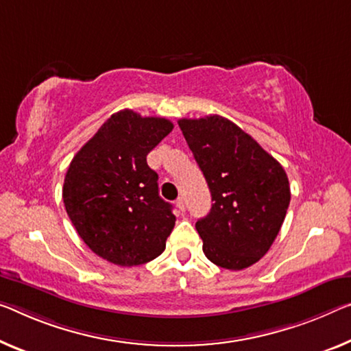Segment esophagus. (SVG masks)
<instances>
[{
    "label": "esophagus",
    "instance_id": "34e87169",
    "mask_svg": "<svg viewBox=\"0 0 351 351\" xmlns=\"http://www.w3.org/2000/svg\"><path fill=\"white\" fill-rule=\"evenodd\" d=\"M176 206H177V208L180 210L182 213L185 212V208H186V206H185V199H183V197H179V199H177V201H176Z\"/></svg>",
    "mask_w": 351,
    "mask_h": 351
}]
</instances>
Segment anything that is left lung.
I'll return each instance as SVG.
<instances>
[{"label": "left lung", "mask_w": 351, "mask_h": 351, "mask_svg": "<svg viewBox=\"0 0 351 351\" xmlns=\"http://www.w3.org/2000/svg\"><path fill=\"white\" fill-rule=\"evenodd\" d=\"M179 127L212 193L196 229L210 262L243 269L273 245L290 204L287 174L254 138L221 116L180 119Z\"/></svg>", "instance_id": "obj_1"}]
</instances>
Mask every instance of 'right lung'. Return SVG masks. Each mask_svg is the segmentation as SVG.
I'll list each match as a JSON object with an SVG mask.
<instances>
[{
  "instance_id": "right-lung-1",
  "label": "right lung",
  "mask_w": 351,
  "mask_h": 351,
  "mask_svg": "<svg viewBox=\"0 0 351 351\" xmlns=\"http://www.w3.org/2000/svg\"><path fill=\"white\" fill-rule=\"evenodd\" d=\"M165 117L132 110L112 114L70 163L62 186L67 215L97 256L121 267L154 261L174 229L147 154L172 132Z\"/></svg>"
}]
</instances>
